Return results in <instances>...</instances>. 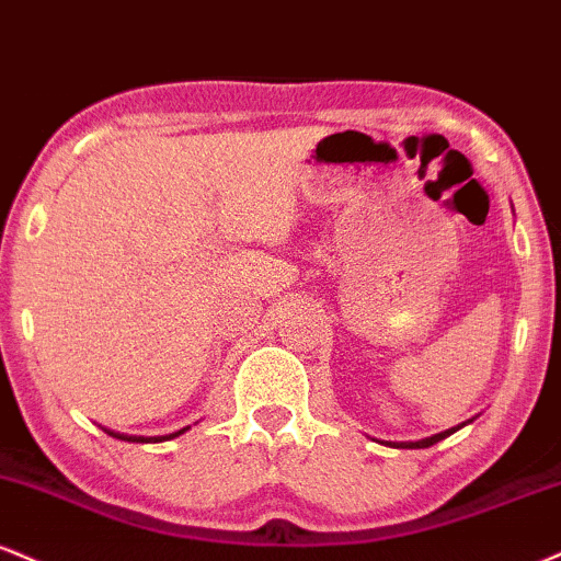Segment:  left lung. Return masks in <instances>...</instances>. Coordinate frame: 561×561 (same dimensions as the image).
Segmentation results:
<instances>
[{
    "mask_svg": "<svg viewBox=\"0 0 561 561\" xmlns=\"http://www.w3.org/2000/svg\"><path fill=\"white\" fill-rule=\"evenodd\" d=\"M462 426H465V423H462ZM462 426H457V428H462ZM457 428L442 431V434H436V436H428V438H421V442H400V444H394V442H391V447H397V449H426V447H434V444L442 442V438H447V436L455 434Z\"/></svg>",
    "mask_w": 561,
    "mask_h": 561,
    "instance_id": "left-lung-1",
    "label": "left lung"
}]
</instances>
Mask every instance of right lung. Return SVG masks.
<instances>
[{
    "label": "right lung",
    "instance_id": "right-lung-1",
    "mask_svg": "<svg viewBox=\"0 0 561 561\" xmlns=\"http://www.w3.org/2000/svg\"><path fill=\"white\" fill-rule=\"evenodd\" d=\"M180 434H185V428L182 431H174V434H170V436H151V438H146V436H123V434H114V431H110V436H114V438H123V442H167V438H174V436H180Z\"/></svg>",
    "mask_w": 561,
    "mask_h": 561
}]
</instances>
